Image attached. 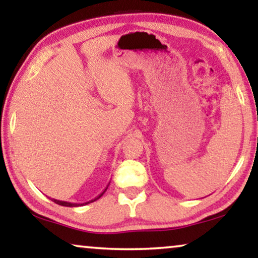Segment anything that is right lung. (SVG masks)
Masks as SVG:
<instances>
[{"mask_svg":"<svg viewBox=\"0 0 258 258\" xmlns=\"http://www.w3.org/2000/svg\"><path fill=\"white\" fill-rule=\"evenodd\" d=\"M108 188V186H107ZM107 188H105L104 190H103V192H101L100 195H98L96 199H94V200H91V201H89V202H86V203H82V204H77V203H70V202H64V201H58V200H55V199H51V201L52 202H55L56 204H58V206H63V207H80V206H84V204H88V203H91V202H94V201H96V200H98L100 199V197L103 195V194L105 192V190H107Z\"/></svg>","mask_w":258,"mask_h":258,"instance_id":"add662e5","label":"right lung"}]
</instances>
